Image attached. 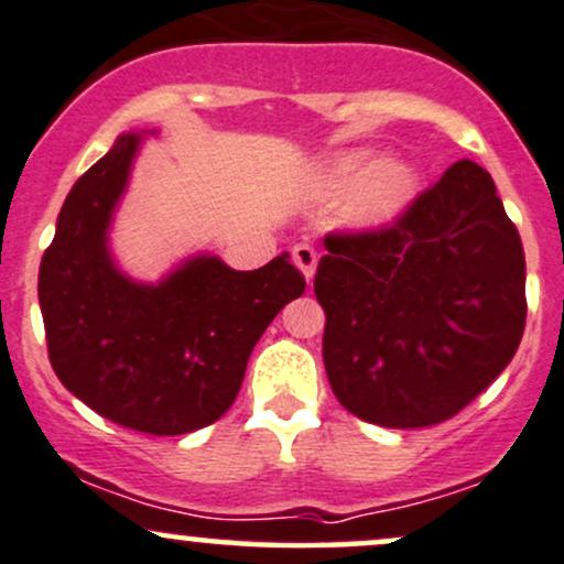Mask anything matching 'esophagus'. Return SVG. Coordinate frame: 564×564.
Returning a JSON list of instances; mask_svg holds the SVG:
<instances>
[{"instance_id":"1","label":"esophagus","mask_w":564,"mask_h":564,"mask_svg":"<svg viewBox=\"0 0 564 564\" xmlns=\"http://www.w3.org/2000/svg\"><path fill=\"white\" fill-rule=\"evenodd\" d=\"M293 261L295 267L301 269V274L306 276V280H311L316 271V250L311 248V245H295L293 248Z\"/></svg>"}]
</instances>
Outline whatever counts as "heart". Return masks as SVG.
<instances>
[{
    "label": "heart",
    "mask_w": 564,
    "mask_h": 564,
    "mask_svg": "<svg viewBox=\"0 0 564 564\" xmlns=\"http://www.w3.org/2000/svg\"><path fill=\"white\" fill-rule=\"evenodd\" d=\"M316 187L329 197L356 195V227H388L412 208L420 195V171L406 161H388L377 150L340 152L316 176Z\"/></svg>",
    "instance_id": "obj_1"
}]
</instances>
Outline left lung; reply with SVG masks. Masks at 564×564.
<instances>
[{"instance_id": "left-lung-1", "label": "left lung", "mask_w": 564, "mask_h": 564, "mask_svg": "<svg viewBox=\"0 0 564 564\" xmlns=\"http://www.w3.org/2000/svg\"><path fill=\"white\" fill-rule=\"evenodd\" d=\"M314 293L337 401L382 427L438 425L505 372L525 329V253L496 184L456 161L393 227L327 235Z\"/></svg>"}]
</instances>
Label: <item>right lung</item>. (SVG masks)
<instances>
[{
  "mask_svg": "<svg viewBox=\"0 0 564 564\" xmlns=\"http://www.w3.org/2000/svg\"><path fill=\"white\" fill-rule=\"evenodd\" d=\"M139 144L121 134L73 184L39 267V306L52 369L76 399L116 425L184 435L235 403L256 343L306 280L288 253L253 271L200 253L161 282L131 280L110 227Z\"/></svg>",
  "mask_w": 564,
  "mask_h": 564,
  "instance_id": "add662e5",
  "label": "right lung"
}]
</instances>
